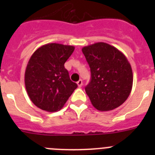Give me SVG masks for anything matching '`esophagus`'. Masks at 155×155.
<instances>
[{
    "mask_svg": "<svg viewBox=\"0 0 155 155\" xmlns=\"http://www.w3.org/2000/svg\"><path fill=\"white\" fill-rule=\"evenodd\" d=\"M77 84H78V86L79 87H81L83 85V81H82V80H79L77 82Z\"/></svg>",
    "mask_w": 155,
    "mask_h": 155,
    "instance_id": "obj_1",
    "label": "esophagus"
}]
</instances>
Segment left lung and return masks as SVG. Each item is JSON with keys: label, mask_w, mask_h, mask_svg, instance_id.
<instances>
[{"label": "left lung", "mask_w": 155, "mask_h": 155, "mask_svg": "<svg viewBox=\"0 0 155 155\" xmlns=\"http://www.w3.org/2000/svg\"><path fill=\"white\" fill-rule=\"evenodd\" d=\"M91 69L85 87L92 105L99 111L115 109L125 102L132 90L133 71L124 53L105 42L82 48Z\"/></svg>", "instance_id": "1"}]
</instances>
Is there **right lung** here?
Returning a JSON list of instances; mask_svg holds the SVG:
<instances>
[{
    "label": "right lung",
    "mask_w": 155,
    "mask_h": 155,
    "mask_svg": "<svg viewBox=\"0 0 155 155\" xmlns=\"http://www.w3.org/2000/svg\"><path fill=\"white\" fill-rule=\"evenodd\" d=\"M74 46L48 43L31 56L25 73V84L32 103L46 112L64 107L78 84L71 81L64 64Z\"/></svg>",
    "instance_id": "obj_1"
}]
</instances>
